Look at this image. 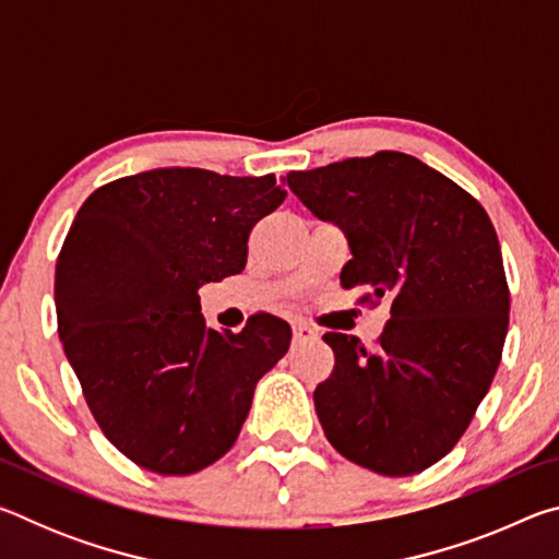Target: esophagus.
I'll use <instances>...</instances> for the list:
<instances>
[{
  "instance_id": "1",
  "label": "esophagus",
  "mask_w": 559,
  "mask_h": 559,
  "mask_svg": "<svg viewBox=\"0 0 559 559\" xmlns=\"http://www.w3.org/2000/svg\"><path fill=\"white\" fill-rule=\"evenodd\" d=\"M316 335L318 333L308 323H296V325H293V340H296V343H302V340H313Z\"/></svg>"
}]
</instances>
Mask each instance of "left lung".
I'll use <instances>...</instances> for the list:
<instances>
[{
    "instance_id": "left-lung-1",
    "label": "left lung",
    "mask_w": 559,
    "mask_h": 559,
    "mask_svg": "<svg viewBox=\"0 0 559 559\" xmlns=\"http://www.w3.org/2000/svg\"><path fill=\"white\" fill-rule=\"evenodd\" d=\"M293 194L345 229L340 286L390 300L374 349L325 333L335 367L313 392L328 441L357 466L412 476L456 447L503 355L510 293L478 200L412 155L382 150L290 173Z\"/></svg>"
}]
</instances>
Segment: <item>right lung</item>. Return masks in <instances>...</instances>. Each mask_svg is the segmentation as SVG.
<instances>
[{"label":"right lung","instance_id":"obj_1","mask_svg":"<svg viewBox=\"0 0 559 559\" xmlns=\"http://www.w3.org/2000/svg\"><path fill=\"white\" fill-rule=\"evenodd\" d=\"M286 194L276 175L165 167L98 187L75 214L56 261L59 337L93 419L138 466L219 461L288 353L286 320L219 333L200 313V288L243 271L251 229Z\"/></svg>","mask_w":559,"mask_h":559}]
</instances>
